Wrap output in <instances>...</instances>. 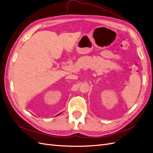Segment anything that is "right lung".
Listing matches in <instances>:
<instances>
[{
  "mask_svg": "<svg viewBox=\"0 0 153 153\" xmlns=\"http://www.w3.org/2000/svg\"><path fill=\"white\" fill-rule=\"evenodd\" d=\"M58 115H59V114H58Z\"/></svg>",
  "mask_w": 153,
  "mask_h": 153,
  "instance_id": "1",
  "label": "right lung"
}]
</instances>
